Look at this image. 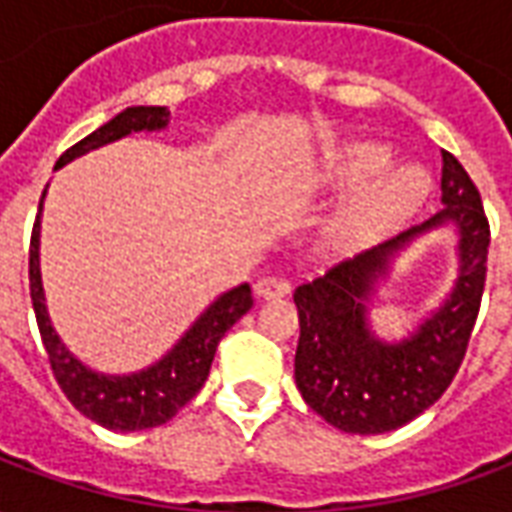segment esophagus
<instances>
[{"instance_id":"34e87169","label":"esophagus","mask_w":512,"mask_h":512,"mask_svg":"<svg viewBox=\"0 0 512 512\" xmlns=\"http://www.w3.org/2000/svg\"><path fill=\"white\" fill-rule=\"evenodd\" d=\"M255 293L257 296H263V299H277V296H285V293H290V279L279 277V274L260 277L255 282Z\"/></svg>"}]
</instances>
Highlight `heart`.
I'll use <instances>...</instances> for the list:
<instances>
[{"label":"heart","mask_w":512,"mask_h":512,"mask_svg":"<svg viewBox=\"0 0 512 512\" xmlns=\"http://www.w3.org/2000/svg\"><path fill=\"white\" fill-rule=\"evenodd\" d=\"M389 150L381 145H362L348 153L343 167L337 169V178L356 186L370 178H378L389 167ZM428 194V175L419 167H400L381 178L376 186L365 189L345 213V224L354 233H370L384 227L397 216L417 208L422 197Z\"/></svg>","instance_id":"heart-1"}]
</instances>
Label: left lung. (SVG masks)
<instances>
[{
    "label": "left lung",
    "mask_w": 512,
    "mask_h": 512,
    "mask_svg": "<svg viewBox=\"0 0 512 512\" xmlns=\"http://www.w3.org/2000/svg\"><path fill=\"white\" fill-rule=\"evenodd\" d=\"M444 211L392 241L367 249L326 274L301 282L296 386L312 411L345 433H384L433 406L461 367L485 288L491 224L480 191L458 158L441 150ZM444 221L462 230V279L451 301L400 346L373 341L364 329V305L385 257L411 234Z\"/></svg>",
    "instance_id": "8db88e82"
}]
</instances>
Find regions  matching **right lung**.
I'll use <instances>...</instances> for the list:
<instances>
[{"mask_svg": "<svg viewBox=\"0 0 512 512\" xmlns=\"http://www.w3.org/2000/svg\"><path fill=\"white\" fill-rule=\"evenodd\" d=\"M167 117L169 112L164 106H131L126 112H120L115 120H109L106 126L84 136L82 142L68 147L57 161V167L68 164L71 158L82 156L87 150L115 142L131 131L164 128ZM38 227L40 213L35 216L32 241H29V296H32V307H35V318H38L40 340L49 354L51 373L57 378L65 397L82 411L84 417H90L109 430H145L169 422L202 389L205 378L211 373L219 340L252 307V288L238 285L230 293H224L222 299L213 301L200 315V321L186 332V337L153 367L134 373V376H98L93 370H87L82 362H76L65 351L57 332L51 329L49 312L43 304V285H40Z\"/></svg>", "mask_w": 512, "mask_h": 512, "instance_id": "right-lung-1", "label": "right lung"}]
</instances>
